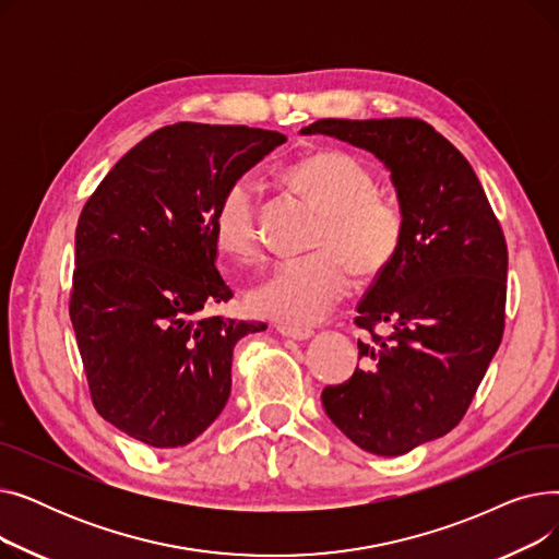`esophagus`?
Listing matches in <instances>:
<instances>
[{
    "mask_svg": "<svg viewBox=\"0 0 559 559\" xmlns=\"http://www.w3.org/2000/svg\"><path fill=\"white\" fill-rule=\"evenodd\" d=\"M276 331L283 335V337H292V340H310L314 335L312 329H306V326H289V324H278Z\"/></svg>",
    "mask_w": 559,
    "mask_h": 559,
    "instance_id": "1",
    "label": "esophagus"
}]
</instances>
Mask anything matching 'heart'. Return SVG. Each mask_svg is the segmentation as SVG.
I'll use <instances>...</instances> for the list:
<instances>
[{
    "mask_svg": "<svg viewBox=\"0 0 559 559\" xmlns=\"http://www.w3.org/2000/svg\"><path fill=\"white\" fill-rule=\"evenodd\" d=\"M287 183L321 211L314 253L278 260L251 292V308L285 324H314L350 289V264L362 276L378 274L392 260L403 233L396 199L373 192L371 171L354 156L321 152L292 165ZM255 188L235 179L213 215L215 240L235 258L258 253Z\"/></svg>",
    "mask_w": 559,
    "mask_h": 559,
    "instance_id": "heart-1",
    "label": "heart"
}]
</instances>
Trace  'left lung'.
I'll return each mask as SVG.
<instances>
[{"mask_svg":"<svg viewBox=\"0 0 559 559\" xmlns=\"http://www.w3.org/2000/svg\"><path fill=\"white\" fill-rule=\"evenodd\" d=\"M390 169L401 242L358 306L362 367L321 392L329 419L373 455H403L464 417L506 324L508 247L476 171L424 120H319ZM378 323L393 333L380 338Z\"/></svg>","mask_w":559,"mask_h":559,"instance_id":"8db88e82","label":"left lung"}]
</instances>
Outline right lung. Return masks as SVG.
<instances>
[{"mask_svg":"<svg viewBox=\"0 0 559 559\" xmlns=\"http://www.w3.org/2000/svg\"><path fill=\"white\" fill-rule=\"evenodd\" d=\"M287 138L179 122L135 144L76 224L70 319L97 413L154 449L186 447L230 394L233 346L267 326L203 317L228 301L213 215L222 192Z\"/></svg>","mask_w":559,"mask_h":559,"instance_id":"right-lung-1","label":"right lung"}]
</instances>
